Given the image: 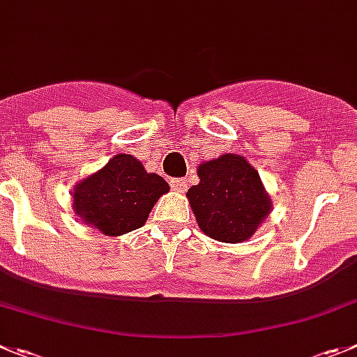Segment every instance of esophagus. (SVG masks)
<instances>
[{"instance_id":"34e87169","label":"esophagus","mask_w":357,"mask_h":357,"mask_svg":"<svg viewBox=\"0 0 357 357\" xmlns=\"http://www.w3.org/2000/svg\"><path fill=\"white\" fill-rule=\"evenodd\" d=\"M169 185H172L175 191L184 192L188 189V181L185 178H169Z\"/></svg>"}]
</instances>
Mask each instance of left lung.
Listing matches in <instances>:
<instances>
[{"mask_svg": "<svg viewBox=\"0 0 357 357\" xmlns=\"http://www.w3.org/2000/svg\"><path fill=\"white\" fill-rule=\"evenodd\" d=\"M200 184L188 191L198 227L219 243L248 241L269 215L271 198L257 169L237 153L198 166Z\"/></svg>", "mask_w": 357, "mask_h": 357, "instance_id": "obj_1", "label": "left lung"}]
</instances>
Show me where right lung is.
I'll return each mask as SVG.
<instances>
[{
  "mask_svg": "<svg viewBox=\"0 0 357 357\" xmlns=\"http://www.w3.org/2000/svg\"><path fill=\"white\" fill-rule=\"evenodd\" d=\"M168 191L162 176L146 173L136 157L119 153L74 188L72 205L84 223L114 237L143 227L157 198Z\"/></svg>",
  "mask_w": 357,
  "mask_h": 357,
  "instance_id": "add662e5",
  "label": "right lung"
}]
</instances>
